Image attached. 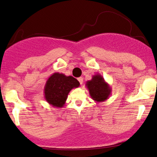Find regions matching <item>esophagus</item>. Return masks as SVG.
I'll return each mask as SVG.
<instances>
[{
    "mask_svg": "<svg viewBox=\"0 0 157 157\" xmlns=\"http://www.w3.org/2000/svg\"><path fill=\"white\" fill-rule=\"evenodd\" d=\"M77 80H78V81H79V82H80V83L82 85V82H83V78H82V77H79L78 79H77Z\"/></svg>",
    "mask_w": 157,
    "mask_h": 157,
    "instance_id": "34e87169",
    "label": "esophagus"
}]
</instances>
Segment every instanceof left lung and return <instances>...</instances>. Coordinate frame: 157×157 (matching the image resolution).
I'll use <instances>...</instances> for the list:
<instances>
[{
    "label": "left lung",
    "instance_id": "obj_1",
    "mask_svg": "<svg viewBox=\"0 0 157 157\" xmlns=\"http://www.w3.org/2000/svg\"><path fill=\"white\" fill-rule=\"evenodd\" d=\"M91 99L97 102L105 101L111 94V88L100 74L92 76L86 83Z\"/></svg>",
    "mask_w": 157,
    "mask_h": 157
}]
</instances>
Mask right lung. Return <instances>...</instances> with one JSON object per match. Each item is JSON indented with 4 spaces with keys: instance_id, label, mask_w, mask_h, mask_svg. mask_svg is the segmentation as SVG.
Returning <instances> with one entry per match:
<instances>
[{
    "instance_id": "add662e5",
    "label": "right lung",
    "mask_w": 157,
    "mask_h": 157,
    "mask_svg": "<svg viewBox=\"0 0 157 157\" xmlns=\"http://www.w3.org/2000/svg\"><path fill=\"white\" fill-rule=\"evenodd\" d=\"M80 86L79 81L71 76L55 72L48 78L44 86L45 100L52 107H63L68 93Z\"/></svg>"
}]
</instances>
